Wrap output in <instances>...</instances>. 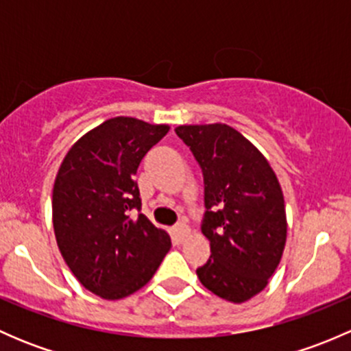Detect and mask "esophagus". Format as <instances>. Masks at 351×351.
<instances>
[{"instance_id":"1","label":"esophagus","mask_w":351,"mask_h":351,"mask_svg":"<svg viewBox=\"0 0 351 351\" xmlns=\"http://www.w3.org/2000/svg\"><path fill=\"white\" fill-rule=\"evenodd\" d=\"M173 234H175V238L178 241H183V239H186L190 236V228L186 224H183V222H180V224H176L173 228Z\"/></svg>"}]
</instances>
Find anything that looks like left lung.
<instances>
[{
	"mask_svg": "<svg viewBox=\"0 0 351 351\" xmlns=\"http://www.w3.org/2000/svg\"><path fill=\"white\" fill-rule=\"evenodd\" d=\"M175 132L204 171L202 234L210 241V258L197 268L198 280L228 302H246L268 285L284 254L287 214L277 175L228 123L178 125Z\"/></svg>",
	"mask_w": 351,
	"mask_h": 351,
	"instance_id": "obj_1",
	"label": "left lung"
}]
</instances>
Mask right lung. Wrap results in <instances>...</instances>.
<instances>
[{
    "instance_id": "right-lung-1",
    "label": "right lung",
    "mask_w": 351,
    "mask_h": 351,
    "mask_svg": "<svg viewBox=\"0 0 351 351\" xmlns=\"http://www.w3.org/2000/svg\"><path fill=\"white\" fill-rule=\"evenodd\" d=\"M166 123L113 117L71 146L56 175L52 224L66 265L86 290L119 300L143 289L171 247L165 229L141 210L134 182Z\"/></svg>"
}]
</instances>
